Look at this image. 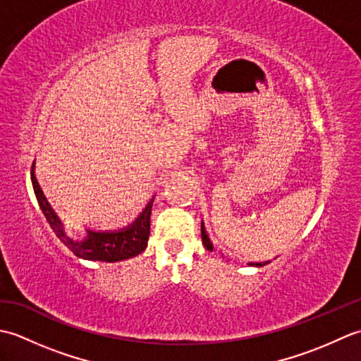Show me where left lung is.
<instances>
[{
  "label": "left lung",
  "instance_id": "8db88e82",
  "mask_svg": "<svg viewBox=\"0 0 361 361\" xmlns=\"http://www.w3.org/2000/svg\"><path fill=\"white\" fill-rule=\"evenodd\" d=\"M202 240H203V245L206 247V250H209V251H212V243H211V240H209V237L206 235V231H204V226H203V224H202ZM265 264H268V262H265ZM265 264H250V265H255V267H262V265H265Z\"/></svg>",
  "mask_w": 361,
  "mask_h": 361
}]
</instances>
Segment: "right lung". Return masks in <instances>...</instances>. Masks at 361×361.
Segmentation results:
<instances>
[{
	"instance_id": "1",
	"label": "right lung",
	"mask_w": 361,
	"mask_h": 361,
	"mask_svg": "<svg viewBox=\"0 0 361 361\" xmlns=\"http://www.w3.org/2000/svg\"><path fill=\"white\" fill-rule=\"evenodd\" d=\"M30 180H32L38 206H40L43 216L48 220L52 231L56 233L60 242H63L65 247L70 248L78 257L88 260H101V262H119V260L137 256L147 247L153 200L147 203L145 209L140 214V217L132 225L118 229V231H91V229H87L85 239L75 240L65 234L62 221L59 220L56 212L52 211L51 204L44 198L40 186H38L34 169L32 173H30Z\"/></svg>"
}]
</instances>
